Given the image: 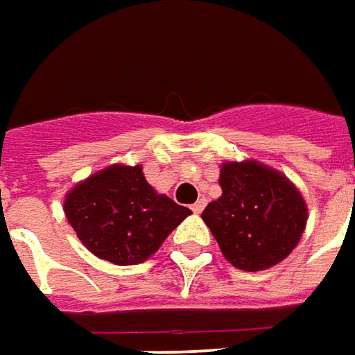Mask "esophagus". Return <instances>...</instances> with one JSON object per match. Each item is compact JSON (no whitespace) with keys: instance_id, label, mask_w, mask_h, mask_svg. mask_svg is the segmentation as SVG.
Returning <instances> with one entry per match:
<instances>
[{"instance_id":"esophagus-1","label":"esophagus","mask_w":355,"mask_h":355,"mask_svg":"<svg viewBox=\"0 0 355 355\" xmlns=\"http://www.w3.org/2000/svg\"><path fill=\"white\" fill-rule=\"evenodd\" d=\"M205 205H207L205 199H199L197 203H193V205H191V211H193V213H197V215H199V213H201V211L205 209Z\"/></svg>"}]
</instances>
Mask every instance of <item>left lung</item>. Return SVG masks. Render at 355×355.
<instances>
[{
	"instance_id": "1",
	"label": "left lung",
	"mask_w": 355,
	"mask_h": 355,
	"mask_svg": "<svg viewBox=\"0 0 355 355\" xmlns=\"http://www.w3.org/2000/svg\"><path fill=\"white\" fill-rule=\"evenodd\" d=\"M223 195L201 218L211 228L223 256L244 272H261L285 260L306 225V203L282 172L260 162L220 166Z\"/></svg>"
}]
</instances>
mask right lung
<instances>
[{"label": "right lung", "instance_id": "add662e5", "mask_svg": "<svg viewBox=\"0 0 355 355\" xmlns=\"http://www.w3.org/2000/svg\"><path fill=\"white\" fill-rule=\"evenodd\" d=\"M64 213L94 256L116 266L148 260L191 211L160 195L142 166L115 164L68 191Z\"/></svg>", "mask_w": 355, "mask_h": 355}]
</instances>
